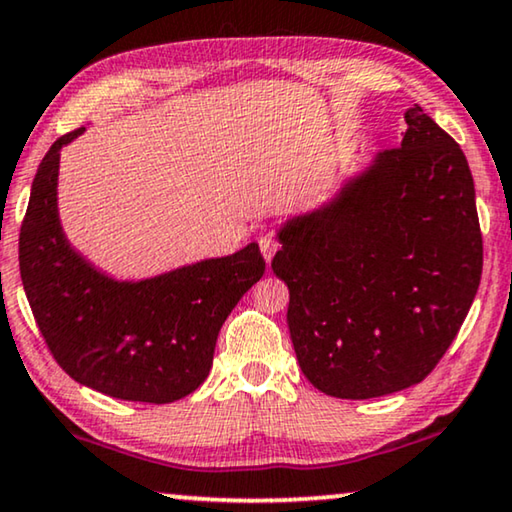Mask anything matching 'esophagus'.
I'll list each match as a JSON object with an SVG mask.
<instances>
[{
	"label": "esophagus",
	"mask_w": 512,
	"mask_h": 512,
	"mask_svg": "<svg viewBox=\"0 0 512 512\" xmlns=\"http://www.w3.org/2000/svg\"><path fill=\"white\" fill-rule=\"evenodd\" d=\"M277 249H279V242L272 238V235H265V238L261 240V254H263V258L265 261H272V256L277 254Z\"/></svg>",
	"instance_id": "1"
}]
</instances>
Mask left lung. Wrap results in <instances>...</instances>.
Masks as SVG:
<instances>
[{
    "instance_id": "1",
    "label": "left lung",
    "mask_w": 512,
    "mask_h": 512,
    "mask_svg": "<svg viewBox=\"0 0 512 512\" xmlns=\"http://www.w3.org/2000/svg\"><path fill=\"white\" fill-rule=\"evenodd\" d=\"M402 147L374 154L328 201L279 226L302 374L339 399L420 383L453 344L483 272L476 187L432 117L404 113Z\"/></svg>"
}]
</instances>
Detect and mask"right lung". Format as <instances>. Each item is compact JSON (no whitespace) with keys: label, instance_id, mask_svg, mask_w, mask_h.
Instances as JSON below:
<instances>
[{"label":"right lung","instance_id":"right-lung-1","mask_svg":"<svg viewBox=\"0 0 512 512\" xmlns=\"http://www.w3.org/2000/svg\"><path fill=\"white\" fill-rule=\"evenodd\" d=\"M85 127L57 138L32 182L20 228V277L59 367L80 385L127 402L187 397L212 369L224 321L263 277L258 242L154 277L117 279L66 238L57 205L59 154Z\"/></svg>","mask_w":512,"mask_h":512}]
</instances>
